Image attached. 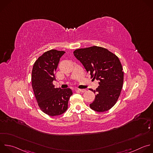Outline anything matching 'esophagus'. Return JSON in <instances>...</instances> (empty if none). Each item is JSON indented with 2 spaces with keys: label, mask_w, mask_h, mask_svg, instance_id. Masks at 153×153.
Returning a JSON list of instances; mask_svg holds the SVG:
<instances>
[{
  "label": "esophagus",
  "mask_w": 153,
  "mask_h": 153,
  "mask_svg": "<svg viewBox=\"0 0 153 153\" xmlns=\"http://www.w3.org/2000/svg\"><path fill=\"white\" fill-rule=\"evenodd\" d=\"M76 90L79 91H80V92H86V89H77Z\"/></svg>",
  "instance_id": "esophagus-1"
}]
</instances>
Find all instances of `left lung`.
Masks as SVG:
<instances>
[{"instance_id": "obj_1", "label": "left lung", "mask_w": 153, "mask_h": 153, "mask_svg": "<svg viewBox=\"0 0 153 153\" xmlns=\"http://www.w3.org/2000/svg\"><path fill=\"white\" fill-rule=\"evenodd\" d=\"M73 53L91 79L99 80L98 87L92 90L96 95L90 108L98 112L111 109L120 95L124 82L123 68L118 56L98 46L79 48Z\"/></svg>"}]
</instances>
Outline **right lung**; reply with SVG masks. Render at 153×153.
<instances>
[{
	"instance_id": "add662e5",
	"label": "right lung",
	"mask_w": 153,
	"mask_h": 153,
	"mask_svg": "<svg viewBox=\"0 0 153 153\" xmlns=\"http://www.w3.org/2000/svg\"><path fill=\"white\" fill-rule=\"evenodd\" d=\"M64 51L50 50L44 53L35 62L32 71V86L40 109L45 114L55 117L68 109L70 88H55L53 85L55 72Z\"/></svg>"
}]
</instances>
